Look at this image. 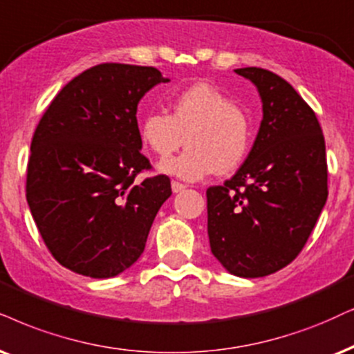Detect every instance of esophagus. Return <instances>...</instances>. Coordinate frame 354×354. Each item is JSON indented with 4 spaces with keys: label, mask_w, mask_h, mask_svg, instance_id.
Here are the masks:
<instances>
[{
    "label": "esophagus",
    "mask_w": 354,
    "mask_h": 354,
    "mask_svg": "<svg viewBox=\"0 0 354 354\" xmlns=\"http://www.w3.org/2000/svg\"><path fill=\"white\" fill-rule=\"evenodd\" d=\"M171 189H173V192H181L186 189V186L181 185V183H178V181H171Z\"/></svg>",
    "instance_id": "1"
}]
</instances>
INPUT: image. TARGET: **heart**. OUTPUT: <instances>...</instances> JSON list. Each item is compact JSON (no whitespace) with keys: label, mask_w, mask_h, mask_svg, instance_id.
<instances>
[{"label":"heart","mask_w":354,"mask_h":354,"mask_svg":"<svg viewBox=\"0 0 354 354\" xmlns=\"http://www.w3.org/2000/svg\"><path fill=\"white\" fill-rule=\"evenodd\" d=\"M138 137L160 158H167L186 140L187 149L158 168L180 180L199 181L240 167L252 144V122L229 96L198 83L171 97L169 114H145L138 122Z\"/></svg>","instance_id":"b5f03b06"}]
</instances>
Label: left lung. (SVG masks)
I'll return each mask as SVG.
<instances>
[{
  "label": "left lung",
  "instance_id": "8db88e82",
  "mask_svg": "<svg viewBox=\"0 0 354 354\" xmlns=\"http://www.w3.org/2000/svg\"><path fill=\"white\" fill-rule=\"evenodd\" d=\"M236 75L257 86L263 120L243 165L207 192L210 252L230 274L261 277L301 253L326 203L325 138L310 106L272 71Z\"/></svg>",
  "mask_w": 354,
  "mask_h": 354
}]
</instances>
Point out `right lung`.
Segmentation results:
<instances>
[{"instance_id":"obj_1","label":"right lung","mask_w":354,"mask_h":354,"mask_svg":"<svg viewBox=\"0 0 354 354\" xmlns=\"http://www.w3.org/2000/svg\"><path fill=\"white\" fill-rule=\"evenodd\" d=\"M153 66L101 64L66 83L35 129L26 198L35 225L62 266L106 279L144 253L162 204L165 174L136 181L140 153L137 106L168 83Z\"/></svg>"}]
</instances>
